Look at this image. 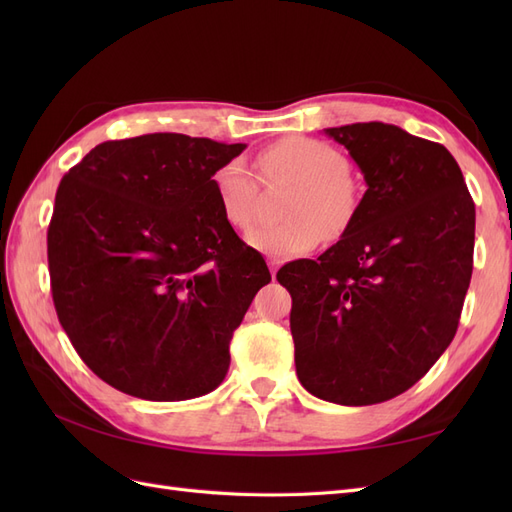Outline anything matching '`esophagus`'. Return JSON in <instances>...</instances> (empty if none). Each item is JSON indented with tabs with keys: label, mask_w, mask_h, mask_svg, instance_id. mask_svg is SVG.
Wrapping results in <instances>:
<instances>
[{
	"label": "esophagus",
	"mask_w": 512,
	"mask_h": 512,
	"mask_svg": "<svg viewBox=\"0 0 512 512\" xmlns=\"http://www.w3.org/2000/svg\"><path fill=\"white\" fill-rule=\"evenodd\" d=\"M269 269H271V275L275 277V275H277V269H280V260L269 258Z\"/></svg>",
	"instance_id": "obj_1"
}]
</instances>
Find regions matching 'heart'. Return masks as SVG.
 Here are the masks:
<instances>
[{"instance_id":"heart-1","label":"heart","mask_w":512,"mask_h":512,"mask_svg":"<svg viewBox=\"0 0 512 512\" xmlns=\"http://www.w3.org/2000/svg\"><path fill=\"white\" fill-rule=\"evenodd\" d=\"M269 183H297L282 224L256 226L247 243L271 258L307 254L324 237H339L356 211V194L348 179L350 166L342 151L316 138H286L258 158ZM213 190L224 218L235 228H247L258 211V181L239 158L224 162L213 175Z\"/></svg>"}]
</instances>
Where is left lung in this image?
I'll return each mask as SVG.
<instances>
[{"instance_id": "8db88e82", "label": "left lung", "mask_w": 512, "mask_h": 512, "mask_svg": "<svg viewBox=\"0 0 512 512\" xmlns=\"http://www.w3.org/2000/svg\"><path fill=\"white\" fill-rule=\"evenodd\" d=\"M367 190L342 239L277 271L294 365L333 404L371 406L421 380L453 342L472 277V196L446 147L382 121L324 130Z\"/></svg>"}]
</instances>
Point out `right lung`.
<instances>
[{"mask_svg": "<svg viewBox=\"0 0 512 512\" xmlns=\"http://www.w3.org/2000/svg\"><path fill=\"white\" fill-rule=\"evenodd\" d=\"M243 143L175 132L106 141L68 170L49 226L61 327L113 389L181 401L218 389L267 262L224 218L213 175Z\"/></svg>", "mask_w": 512, "mask_h": 512, "instance_id": "add662e5", "label": "right lung"}]
</instances>
